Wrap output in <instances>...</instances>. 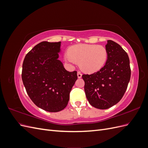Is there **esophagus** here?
Instances as JSON below:
<instances>
[{"mask_svg":"<svg viewBox=\"0 0 148 148\" xmlns=\"http://www.w3.org/2000/svg\"><path fill=\"white\" fill-rule=\"evenodd\" d=\"M77 76H78V78H81L82 77V74L81 73V72H79V71H78Z\"/></svg>","mask_w":148,"mask_h":148,"instance_id":"esophagus-1","label":"esophagus"}]
</instances>
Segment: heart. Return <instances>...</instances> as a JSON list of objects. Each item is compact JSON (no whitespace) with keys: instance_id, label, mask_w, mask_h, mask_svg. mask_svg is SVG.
I'll return each mask as SVG.
<instances>
[{"instance_id":"1","label":"heart","mask_w":148,"mask_h":148,"mask_svg":"<svg viewBox=\"0 0 148 148\" xmlns=\"http://www.w3.org/2000/svg\"><path fill=\"white\" fill-rule=\"evenodd\" d=\"M66 60L72 64H79L83 71L92 73L104 67L108 59L106 47L97 44H77L70 47Z\"/></svg>"}]
</instances>
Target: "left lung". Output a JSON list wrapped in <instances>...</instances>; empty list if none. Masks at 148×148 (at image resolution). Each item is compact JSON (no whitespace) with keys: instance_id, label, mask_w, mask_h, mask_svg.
<instances>
[{"instance_id":"8db88e82","label":"left lung","mask_w":148,"mask_h":148,"mask_svg":"<svg viewBox=\"0 0 148 148\" xmlns=\"http://www.w3.org/2000/svg\"><path fill=\"white\" fill-rule=\"evenodd\" d=\"M108 59L99 71L83 75L84 91L92 106L107 109L118 103L126 91L131 77L127 53L119 44L108 40Z\"/></svg>"}]
</instances>
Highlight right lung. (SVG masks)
Segmentation results:
<instances>
[{"mask_svg":"<svg viewBox=\"0 0 148 148\" xmlns=\"http://www.w3.org/2000/svg\"><path fill=\"white\" fill-rule=\"evenodd\" d=\"M60 44L39 43L26 55L22 66L21 78L28 95L35 105L50 112L65 108L78 78L77 71H66L58 59Z\"/></svg>","mask_w":148,"mask_h":148,"instance_id":"right-lung-1","label":"right lung"}]
</instances>
